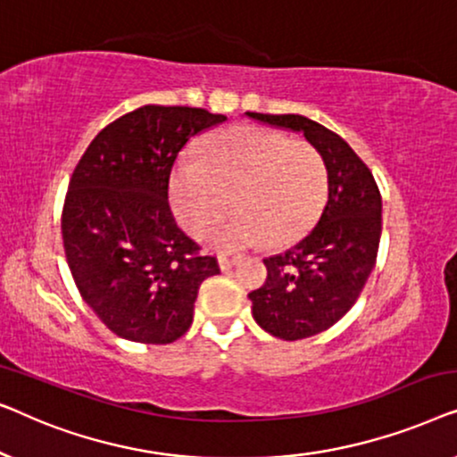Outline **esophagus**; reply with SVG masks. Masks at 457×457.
<instances>
[{"mask_svg": "<svg viewBox=\"0 0 457 457\" xmlns=\"http://www.w3.org/2000/svg\"><path fill=\"white\" fill-rule=\"evenodd\" d=\"M235 262H237L235 255H224V253L218 255V266H220V270H222V272L230 270V268L235 266Z\"/></svg>", "mask_w": 457, "mask_h": 457, "instance_id": "34e87169", "label": "esophagus"}]
</instances>
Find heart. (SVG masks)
<instances>
[{"label":"heart","mask_w":457,"mask_h":457,"mask_svg":"<svg viewBox=\"0 0 457 457\" xmlns=\"http://www.w3.org/2000/svg\"><path fill=\"white\" fill-rule=\"evenodd\" d=\"M327 195V166L303 139L278 130L237 124L199 143V162L180 160L170 174L168 197L180 227L202 235L228 204L237 210L208 237L237 249L266 237L285 245L302 237Z\"/></svg>","instance_id":"obj_1"}]
</instances>
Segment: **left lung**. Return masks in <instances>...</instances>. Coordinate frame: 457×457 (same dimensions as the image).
Returning a JSON list of instances; mask_svg holds the SVG:
<instances>
[{
  "label": "left lung",
  "mask_w": 457,
  "mask_h": 457,
  "mask_svg": "<svg viewBox=\"0 0 457 457\" xmlns=\"http://www.w3.org/2000/svg\"><path fill=\"white\" fill-rule=\"evenodd\" d=\"M253 120L303 133L327 166V204L297 245L264 260L266 283L249 293L255 322L278 339L297 341L333 327L352 310L377 264L383 202L370 168L341 139L299 114Z\"/></svg>",
  "instance_id": "8db88e82"
}]
</instances>
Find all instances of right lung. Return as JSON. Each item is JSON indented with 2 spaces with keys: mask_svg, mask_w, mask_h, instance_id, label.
I'll list each match as a JSON object with an SVG mask.
<instances>
[{
  "mask_svg": "<svg viewBox=\"0 0 457 457\" xmlns=\"http://www.w3.org/2000/svg\"><path fill=\"white\" fill-rule=\"evenodd\" d=\"M227 120L204 108L143 105L97 133L74 168L62 239L77 289L112 333L166 345L189 330L216 258L177 227L168 180L187 141Z\"/></svg>",
  "mask_w": 457,
  "mask_h": 457,
  "instance_id": "obj_1",
  "label": "right lung"
}]
</instances>
